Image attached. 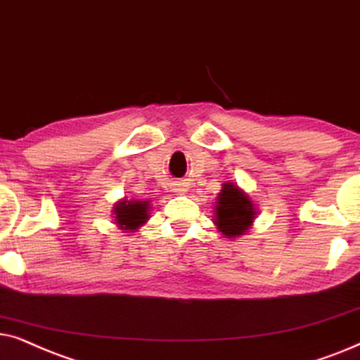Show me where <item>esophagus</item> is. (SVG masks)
<instances>
[{
    "label": "esophagus",
    "instance_id": "obj_1",
    "mask_svg": "<svg viewBox=\"0 0 360 360\" xmlns=\"http://www.w3.org/2000/svg\"><path fill=\"white\" fill-rule=\"evenodd\" d=\"M177 191H179V193H183V191H184V188H183V184H179V189H177Z\"/></svg>",
    "mask_w": 360,
    "mask_h": 360
}]
</instances>
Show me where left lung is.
<instances>
[{"mask_svg":"<svg viewBox=\"0 0 360 360\" xmlns=\"http://www.w3.org/2000/svg\"><path fill=\"white\" fill-rule=\"evenodd\" d=\"M214 205L212 222L217 232L225 238H237L245 236L255 222L258 209L242 188L233 183H224Z\"/></svg>","mask_w":360,"mask_h":360,"instance_id":"obj_1","label":"left lung"}]
</instances>
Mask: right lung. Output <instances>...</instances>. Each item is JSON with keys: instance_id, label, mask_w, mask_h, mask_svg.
I'll use <instances>...</instances> for the list:
<instances>
[{"instance_id": "right-lung-1", "label": "right lung", "mask_w": 360, "mask_h": 360, "mask_svg": "<svg viewBox=\"0 0 360 360\" xmlns=\"http://www.w3.org/2000/svg\"><path fill=\"white\" fill-rule=\"evenodd\" d=\"M151 200L148 199H120L113 205V220L115 225L123 232H136L150 219Z\"/></svg>"}]
</instances>
